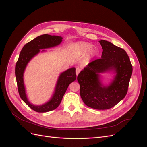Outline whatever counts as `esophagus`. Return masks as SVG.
<instances>
[{
  "mask_svg": "<svg viewBox=\"0 0 147 147\" xmlns=\"http://www.w3.org/2000/svg\"><path fill=\"white\" fill-rule=\"evenodd\" d=\"M80 71H81V69H80L79 67L76 68V74H77V75H78V74L80 73Z\"/></svg>",
  "mask_w": 147,
  "mask_h": 147,
  "instance_id": "esophagus-1",
  "label": "esophagus"
}]
</instances>
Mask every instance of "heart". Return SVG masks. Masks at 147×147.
Returning a JSON list of instances; mask_svg holds the SVG:
<instances>
[{
    "mask_svg": "<svg viewBox=\"0 0 147 147\" xmlns=\"http://www.w3.org/2000/svg\"><path fill=\"white\" fill-rule=\"evenodd\" d=\"M88 51L90 56H93L96 54L95 49L91 48V45L88 43L80 42L75 44L74 47V53L78 55H84Z\"/></svg>",
    "mask_w": 147,
    "mask_h": 147,
    "instance_id": "b5f03b06",
    "label": "heart"
}]
</instances>
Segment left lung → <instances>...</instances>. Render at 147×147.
<instances>
[{
  "label": "left lung",
  "mask_w": 147,
  "mask_h": 147,
  "mask_svg": "<svg viewBox=\"0 0 147 147\" xmlns=\"http://www.w3.org/2000/svg\"><path fill=\"white\" fill-rule=\"evenodd\" d=\"M103 51L101 58L89 63L77 76L80 96L91 108L106 110L113 107L126 96L132 73L126 52L108 41H99ZM112 71L114 78L104 86L101 73Z\"/></svg>",
  "instance_id": "obj_1"
}]
</instances>
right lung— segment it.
Returning a JSON list of instances; mask_svg holds the SVG:
<instances>
[{"mask_svg":"<svg viewBox=\"0 0 147 147\" xmlns=\"http://www.w3.org/2000/svg\"><path fill=\"white\" fill-rule=\"evenodd\" d=\"M62 41L63 37L61 36L48 34L40 35L23 47L16 63L15 76L20 97L30 109L37 112H47L56 109L59 105L69 84L76 79L75 69L70 68L59 75L53 94L48 102L42 105H36L31 104L28 100L24 82V73L26 67L30 61L40 52L47 51L44 49L55 47L59 45Z\"/></svg>","mask_w":147,"mask_h":147,"instance_id":"obj_1","label":"right lung"}]
</instances>
